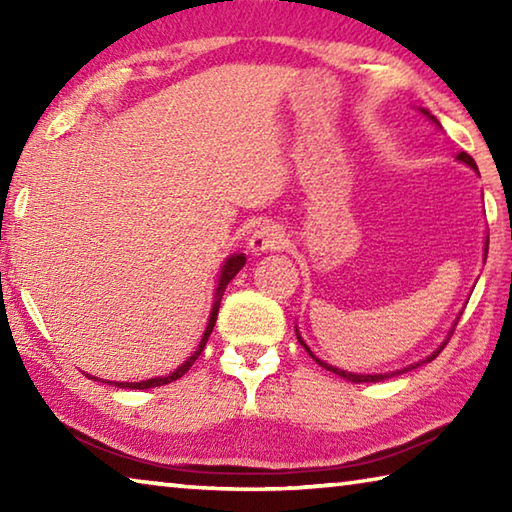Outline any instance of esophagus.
I'll use <instances>...</instances> for the list:
<instances>
[{"label":"esophagus","instance_id":"1","mask_svg":"<svg viewBox=\"0 0 512 512\" xmlns=\"http://www.w3.org/2000/svg\"><path fill=\"white\" fill-rule=\"evenodd\" d=\"M287 244V237H284V230L275 223H262L259 228L250 235L248 246L255 255L268 253V250H280Z\"/></svg>","mask_w":512,"mask_h":512}]
</instances>
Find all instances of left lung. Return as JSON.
Returning a JSON list of instances; mask_svg holds the SVG:
<instances>
[{"label": "left lung", "instance_id": "obj_1", "mask_svg": "<svg viewBox=\"0 0 512 512\" xmlns=\"http://www.w3.org/2000/svg\"><path fill=\"white\" fill-rule=\"evenodd\" d=\"M424 115H429V112L427 110H424ZM431 117V115H429ZM433 121H436V117H431ZM456 158L458 160H461V162H465V164H470V167L472 169H476V162H474V158H472V155H467L465 151H461V153H458L456 155ZM485 255H488V248H485ZM296 334H298V329H296ZM298 341L302 343V339H300V336H298ZM302 345H305V343H302ZM443 348H445V343L443 345H440V348L436 350V352H433L431 354V357L427 359V361H433V359H436L438 357V354L440 352H443ZM305 350L311 354V359H314L316 363H320V366H323V368H327V370H332V372H336V375H341V377H345V379H350V381H384V379H388V377H393V375H400V372H404V370H413L415 366H411V368H404V370H400V372H391V375H352V372H345V370H339V368H334V366H329V363H325V361H320L318 357H314V352H311L309 348H307V345H305ZM418 366H420V363H418Z\"/></svg>", "mask_w": 512, "mask_h": 512}]
</instances>
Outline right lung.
<instances>
[{"label": "right lung", "mask_w": 512, "mask_h": 512, "mask_svg": "<svg viewBox=\"0 0 512 512\" xmlns=\"http://www.w3.org/2000/svg\"><path fill=\"white\" fill-rule=\"evenodd\" d=\"M244 264H246V257H244V255H232V257L228 259V262H225L223 271H221L219 289H216V302H214V307H212V316H210V323H207V329H205V334H203V341H201V345H198V350L192 354V357H189V359L183 363V366H180L176 372H171L169 377H155V379L137 381V384H126V381H112V384L119 386V388H133V391H144V388L164 386V384H171V381H176V379L183 377L185 372H187L189 368H192V363L198 359V354L203 352L207 339H210V334H212V329H214V323H216V316H219V302H221V296H223V289L228 287V282L241 271V266H244Z\"/></svg>", "instance_id": "1"}]
</instances>
